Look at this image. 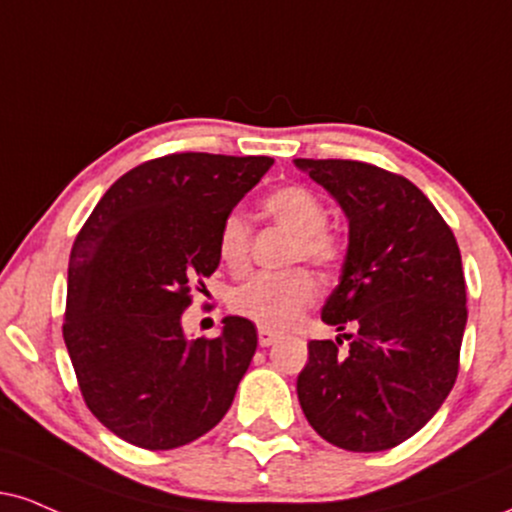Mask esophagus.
<instances>
[{
  "label": "esophagus",
  "mask_w": 512,
  "mask_h": 512,
  "mask_svg": "<svg viewBox=\"0 0 512 512\" xmlns=\"http://www.w3.org/2000/svg\"><path fill=\"white\" fill-rule=\"evenodd\" d=\"M281 338L279 331H272V329H260V346H272V343H276Z\"/></svg>",
  "instance_id": "1"
}]
</instances>
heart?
Masks as SVG:
<instances>
[{
	"instance_id": "obj_1",
	"label": "heart",
	"mask_w": 512,
	"mask_h": 512,
	"mask_svg": "<svg viewBox=\"0 0 512 512\" xmlns=\"http://www.w3.org/2000/svg\"><path fill=\"white\" fill-rule=\"evenodd\" d=\"M262 209L276 224L295 236L293 260H307L322 269L336 267L341 260V243L326 231V207L319 197L303 186H281L262 200ZM217 250L221 262L233 272L248 264L250 224L240 212L226 214L221 221ZM319 288L307 269L286 274H260L236 288L231 295L233 312L255 322L260 329L281 331L303 317L315 303Z\"/></svg>"
}]
</instances>
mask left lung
I'll return each mask as SVG.
<instances>
[{"label":"left lung","mask_w":512,"mask_h":512,"mask_svg":"<svg viewBox=\"0 0 512 512\" xmlns=\"http://www.w3.org/2000/svg\"><path fill=\"white\" fill-rule=\"evenodd\" d=\"M348 219L341 279L322 322L355 334L310 341L298 400L338 448L398 446L436 415L458 377L467 307L458 243L408 178L350 159H293ZM349 350H340V338Z\"/></svg>","instance_id":"1"}]
</instances>
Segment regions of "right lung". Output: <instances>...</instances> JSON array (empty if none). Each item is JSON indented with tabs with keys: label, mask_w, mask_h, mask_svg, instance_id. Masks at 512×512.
I'll return each mask as SVG.
<instances>
[{
	"label": "right lung",
	"mask_w": 512,
	"mask_h": 512,
	"mask_svg": "<svg viewBox=\"0 0 512 512\" xmlns=\"http://www.w3.org/2000/svg\"><path fill=\"white\" fill-rule=\"evenodd\" d=\"M272 157L181 152L123 174L92 209L69 260L64 343L80 393L109 432L169 451L217 427L257 348L245 317L190 341V283L219 267L221 221Z\"/></svg>",
	"instance_id": "right-lung-1"
}]
</instances>
